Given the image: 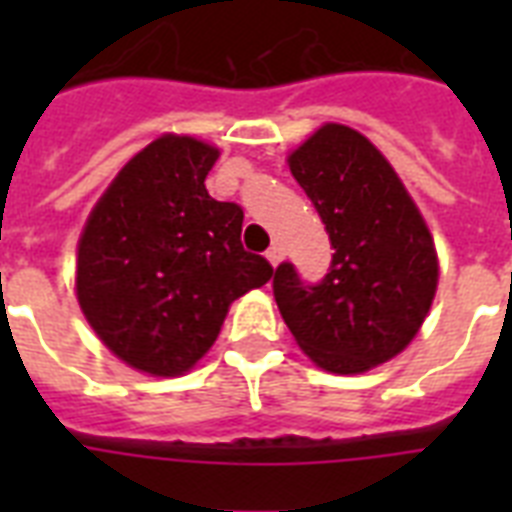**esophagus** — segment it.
Returning <instances> with one entry per match:
<instances>
[{
    "mask_svg": "<svg viewBox=\"0 0 512 512\" xmlns=\"http://www.w3.org/2000/svg\"><path fill=\"white\" fill-rule=\"evenodd\" d=\"M265 257H268V263H271L273 268H276V265H279L281 260H284V249H281L279 244H273V247L268 249V252H265Z\"/></svg>",
    "mask_w": 512,
    "mask_h": 512,
    "instance_id": "esophagus-1",
    "label": "esophagus"
}]
</instances>
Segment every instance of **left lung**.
<instances>
[{
    "mask_svg": "<svg viewBox=\"0 0 512 512\" xmlns=\"http://www.w3.org/2000/svg\"><path fill=\"white\" fill-rule=\"evenodd\" d=\"M332 241L329 273L305 284L281 263L273 297L313 364L361 374L414 340L438 287L428 225L390 162L345 124H324L289 154Z\"/></svg>",
    "mask_w": 512,
    "mask_h": 512,
    "instance_id": "8db88e82",
    "label": "left lung"
}]
</instances>
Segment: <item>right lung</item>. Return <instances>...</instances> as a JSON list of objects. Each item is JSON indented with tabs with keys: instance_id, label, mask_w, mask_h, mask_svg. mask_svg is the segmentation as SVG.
<instances>
[{
	"instance_id": "right-lung-1",
	"label": "right lung",
	"mask_w": 512,
	"mask_h": 512,
	"mask_svg": "<svg viewBox=\"0 0 512 512\" xmlns=\"http://www.w3.org/2000/svg\"><path fill=\"white\" fill-rule=\"evenodd\" d=\"M217 156L188 135L156 138L114 177L79 239L84 319L114 356L154 377L188 372L233 300L273 276L241 247L244 209L207 193Z\"/></svg>"
}]
</instances>
